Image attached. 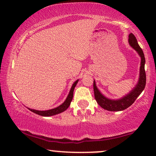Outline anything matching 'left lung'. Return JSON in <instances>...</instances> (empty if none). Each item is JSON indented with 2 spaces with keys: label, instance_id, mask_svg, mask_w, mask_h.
<instances>
[{
  "label": "left lung",
  "instance_id": "1",
  "mask_svg": "<svg viewBox=\"0 0 156 156\" xmlns=\"http://www.w3.org/2000/svg\"><path fill=\"white\" fill-rule=\"evenodd\" d=\"M128 43L133 49L135 50L136 52L140 57V72H139V78L137 80V84L129 92L120 99H110L105 96L100 90L98 88L96 85L95 80H94V98L97 102L100 105L101 108L108 111H112V112H118V111H122L133 105L135 100L137 98L140 94L142 93L143 90L145 89V83H146V76H145V58L144 54L142 48L140 47L135 36L133 34H130L128 36Z\"/></svg>",
  "mask_w": 156,
  "mask_h": 156
}]
</instances>
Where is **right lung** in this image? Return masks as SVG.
<instances>
[{
  "mask_svg": "<svg viewBox=\"0 0 156 156\" xmlns=\"http://www.w3.org/2000/svg\"><path fill=\"white\" fill-rule=\"evenodd\" d=\"M79 82V80H76L75 82L73 83L72 87L70 89L69 92L67 97H66V100L64 102L62 103V105H60L59 106L56 107L55 108L51 109V110H34V109H31L29 108H27L29 110H31V112H33L36 114L38 115H41V116L44 117H50L53 116V115H56L59 114V113L63 112L64 111H65L66 109H67L71 104V102H72V99H73V94H74V87H75L76 84H77Z\"/></svg>",
  "mask_w": 156,
  "mask_h": 156,
  "instance_id": "obj_1",
  "label": "right lung"
}]
</instances>
